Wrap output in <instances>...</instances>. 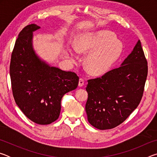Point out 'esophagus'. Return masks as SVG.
I'll use <instances>...</instances> for the list:
<instances>
[{
  "mask_svg": "<svg viewBox=\"0 0 157 157\" xmlns=\"http://www.w3.org/2000/svg\"><path fill=\"white\" fill-rule=\"evenodd\" d=\"M84 85V79H82V78H80L79 79V84H78V86H79V87H82V86H83Z\"/></svg>",
  "mask_w": 157,
  "mask_h": 157,
  "instance_id": "34e87169",
  "label": "esophagus"
}]
</instances>
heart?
I'll list each match as a JSON object with an SVG mask.
<instances>
[{"label": "heart", "mask_w": 157, "mask_h": 157, "mask_svg": "<svg viewBox=\"0 0 157 157\" xmlns=\"http://www.w3.org/2000/svg\"><path fill=\"white\" fill-rule=\"evenodd\" d=\"M123 44L109 31L102 30L86 33L76 42L75 50L79 53L91 52L86 57V63L90 73L100 75L107 72L122 54ZM72 62L78 61L75 52H71Z\"/></svg>", "instance_id": "heart-1"}]
</instances>
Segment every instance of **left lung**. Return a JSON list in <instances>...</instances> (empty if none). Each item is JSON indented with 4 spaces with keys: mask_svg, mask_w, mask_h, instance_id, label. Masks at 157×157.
Here are the masks:
<instances>
[{
    "mask_svg": "<svg viewBox=\"0 0 157 157\" xmlns=\"http://www.w3.org/2000/svg\"><path fill=\"white\" fill-rule=\"evenodd\" d=\"M147 76V62L138 41L119 67L88 80L85 109L92 126L101 130L114 128L139 106Z\"/></svg>",
    "mask_w": 157,
    "mask_h": 157,
    "instance_id": "left-lung-1",
    "label": "left lung"
}]
</instances>
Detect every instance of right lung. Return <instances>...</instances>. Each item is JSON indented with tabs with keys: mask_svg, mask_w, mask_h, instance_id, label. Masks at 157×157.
<instances>
[{
	"mask_svg": "<svg viewBox=\"0 0 157 157\" xmlns=\"http://www.w3.org/2000/svg\"><path fill=\"white\" fill-rule=\"evenodd\" d=\"M39 28L30 24L20 32L12 53L10 74L18 107L34 123L48 124L59 118L63 95L78 87L79 77L39 59L33 48V32Z\"/></svg>",
	"mask_w": 157,
	"mask_h": 157,
	"instance_id": "1",
	"label": "right lung"
}]
</instances>
